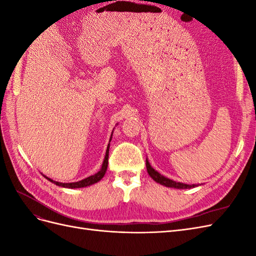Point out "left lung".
<instances>
[{"label": "left lung", "mask_w": 256, "mask_h": 256, "mask_svg": "<svg viewBox=\"0 0 256 256\" xmlns=\"http://www.w3.org/2000/svg\"><path fill=\"white\" fill-rule=\"evenodd\" d=\"M146 168H147V172H148L150 176L154 182H159L160 184H164V186H166V187H172V188H176V189H190V188L196 187V184H182V182H176L174 180H168V178H166L164 176H162L157 171H154V170L150 166L148 160H146Z\"/></svg>", "instance_id": "8db88e82"}]
</instances>
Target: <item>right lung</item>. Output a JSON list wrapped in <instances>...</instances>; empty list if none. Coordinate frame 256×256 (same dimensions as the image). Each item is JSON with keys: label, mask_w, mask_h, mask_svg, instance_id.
Wrapping results in <instances>:
<instances>
[{"label": "right lung", "mask_w": 256, "mask_h": 256, "mask_svg": "<svg viewBox=\"0 0 256 256\" xmlns=\"http://www.w3.org/2000/svg\"><path fill=\"white\" fill-rule=\"evenodd\" d=\"M111 141V140H110ZM109 147H110V144L108 145V148H106V157H104V164H102V170L100 171L94 175H92L88 178H85V180H82L80 182H68V184H65V182H54L52 180L51 178H48L47 176H44L46 178H47L48 180H50L51 182L56 184L58 186H60V187H64V188H70V189H74V188H83V187H88V186H90L92 184H95L97 182H99L102 178L104 176L106 172V168H108V161H109Z\"/></svg>", "instance_id": "right-lung-1"}]
</instances>
